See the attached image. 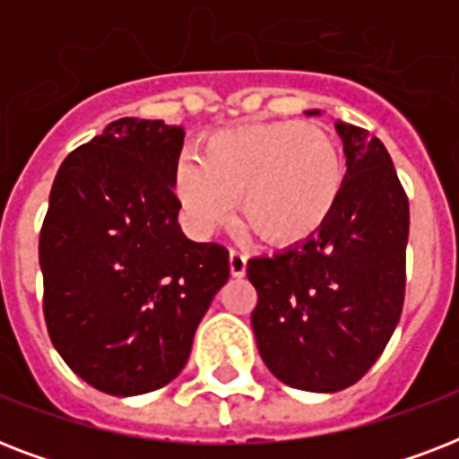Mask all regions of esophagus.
Returning a JSON list of instances; mask_svg holds the SVG:
<instances>
[{"mask_svg": "<svg viewBox=\"0 0 459 459\" xmlns=\"http://www.w3.org/2000/svg\"><path fill=\"white\" fill-rule=\"evenodd\" d=\"M229 262H230V273H233V276H238V279L245 276V269H247V255H245V252L230 250Z\"/></svg>", "mask_w": 459, "mask_h": 459, "instance_id": "esophagus-1", "label": "esophagus"}]
</instances>
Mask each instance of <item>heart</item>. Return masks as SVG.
<instances>
[{"instance_id": "obj_1", "label": "heart", "mask_w": 459, "mask_h": 459, "mask_svg": "<svg viewBox=\"0 0 459 459\" xmlns=\"http://www.w3.org/2000/svg\"><path fill=\"white\" fill-rule=\"evenodd\" d=\"M345 166L333 135L316 124L262 121L204 140L200 161L186 157L173 190L187 223L209 236L233 219L276 245L307 240L338 204Z\"/></svg>"}]
</instances>
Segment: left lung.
I'll use <instances>...</instances> for the list:
<instances>
[{"mask_svg": "<svg viewBox=\"0 0 459 459\" xmlns=\"http://www.w3.org/2000/svg\"><path fill=\"white\" fill-rule=\"evenodd\" d=\"M335 131L348 171L328 221L305 243L247 262L259 355L279 381L312 393L357 384L405 300L410 204L391 154L359 126L335 121Z\"/></svg>", "mask_w": 459, "mask_h": 459, "instance_id": "1", "label": "left lung"}]
</instances>
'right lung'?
<instances>
[{
    "label": "right lung",
    "mask_w": 459,
    "mask_h": 459,
    "mask_svg": "<svg viewBox=\"0 0 459 459\" xmlns=\"http://www.w3.org/2000/svg\"><path fill=\"white\" fill-rule=\"evenodd\" d=\"M183 135L164 121H111L64 159L49 193L39 233L47 331L82 381L118 398L178 377L230 273L223 245L180 230Z\"/></svg>",
    "instance_id": "1"
}]
</instances>
